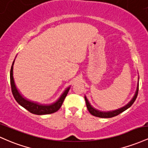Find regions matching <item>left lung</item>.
Wrapping results in <instances>:
<instances>
[{"label":"left lung","instance_id":"1","mask_svg":"<svg viewBox=\"0 0 148 148\" xmlns=\"http://www.w3.org/2000/svg\"><path fill=\"white\" fill-rule=\"evenodd\" d=\"M138 81H139V77H138ZM138 82L137 84V88L135 94H134V97L132 98V99L129 101V103L126 106H124V107L120 108L117 109V110H111V111H107V112H105V111H101L99 110H97V109L94 108L93 106L91 105L90 103L88 101L87 98L86 97V96H84V99H85L86 101V105H87V108L89 110V112H90L92 115L95 116V117H101V118H110V117H114V116L118 115L119 114L122 113V112H124V110H127L129 108H130L131 106H132V104L134 103V101L136 99L137 96H138Z\"/></svg>","mask_w":148,"mask_h":148}]
</instances>
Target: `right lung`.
Returning <instances> with one entry per match:
<instances>
[{"label": "right lung", "mask_w": 148, "mask_h": 148, "mask_svg": "<svg viewBox=\"0 0 148 148\" xmlns=\"http://www.w3.org/2000/svg\"><path fill=\"white\" fill-rule=\"evenodd\" d=\"M16 58V57H15ZM15 60V59H14ZM14 60L13 61L12 65L10 70V84L12 88V92L13 96L15 99V100L19 105L26 109L28 111L33 114H52L56 112L59 110L65 99L66 95L69 93V91L71 87H67L64 90V92L62 93V94L60 96V97L56 100L55 102L51 104H41L38 102L31 101L29 99H26L24 96L21 94V93L19 92V89H17L14 83V77H13V65H14Z\"/></svg>", "instance_id": "add662e5"}]
</instances>
